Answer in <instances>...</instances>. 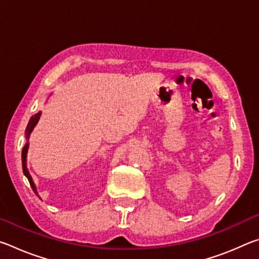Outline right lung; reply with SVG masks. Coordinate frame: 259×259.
<instances>
[{
  "mask_svg": "<svg viewBox=\"0 0 259 259\" xmlns=\"http://www.w3.org/2000/svg\"><path fill=\"white\" fill-rule=\"evenodd\" d=\"M40 116H41V112H38V113L35 114V115H33L32 117H30V120H29L28 124H27V128H26V133H25L26 139H27V140H28V138H29V135L32 134L33 129L35 128V125L37 124L38 120H40ZM28 146H29V144L26 143L25 146L23 147V151H21V162H23V171H24L25 176L27 177V179H28V182H29V184H30V187L33 188V191H34L35 194H36V195L38 196L37 191H36V186H35V184H34L33 179H32V176H30V175H29V171H28L27 166H26V157H27Z\"/></svg>",
  "mask_w": 259,
  "mask_h": 259,
  "instance_id": "1",
  "label": "right lung"
}]
</instances>
